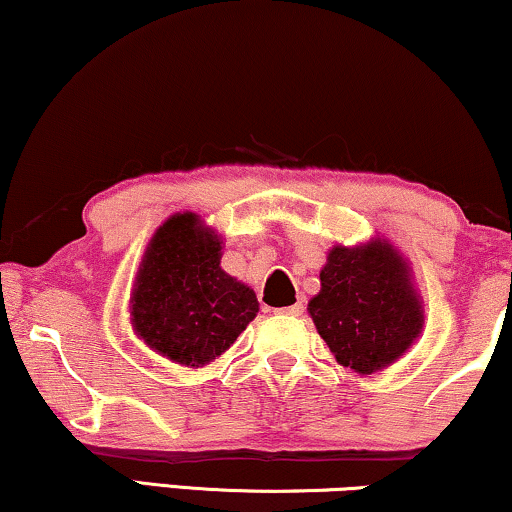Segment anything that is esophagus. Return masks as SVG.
Segmentation results:
<instances>
[{"label": "esophagus", "instance_id": "1", "mask_svg": "<svg viewBox=\"0 0 512 512\" xmlns=\"http://www.w3.org/2000/svg\"><path fill=\"white\" fill-rule=\"evenodd\" d=\"M279 314H286V317H300V314L305 312L303 303H296V305H289V307H282V310H277Z\"/></svg>", "mask_w": 512, "mask_h": 512}]
</instances>
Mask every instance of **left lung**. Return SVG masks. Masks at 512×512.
<instances>
[{
	"label": "left lung",
	"instance_id": "obj_1",
	"mask_svg": "<svg viewBox=\"0 0 512 512\" xmlns=\"http://www.w3.org/2000/svg\"><path fill=\"white\" fill-rule=\"evenodd\" d=\"M307 310L342 366L370 375L412 345L424 314L405 261L387 242L333 247Z\"/></svg>",
	"mask_w": 512,
	"mask_h": 512
}]
</instances>
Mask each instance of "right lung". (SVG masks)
I'll use <instances>...</instances> for the list:
<instances>
[{"label": "right lung", "instance_id": "right-lung-1", "mask_svg": "<svg viewBox=\"0 0 512 512\" xmlns=\"http://www.w3.org/2000/svg\"><path fill=\"white\" fill-rule=\"evenodd\" d=\"M130 312L151 349L184 366H205L256 317L258 300L221 270L219 237L195 214H177L146 249Z\"/></svg>", "mask_w": 512, "mask_h": 512}]
</instances>
